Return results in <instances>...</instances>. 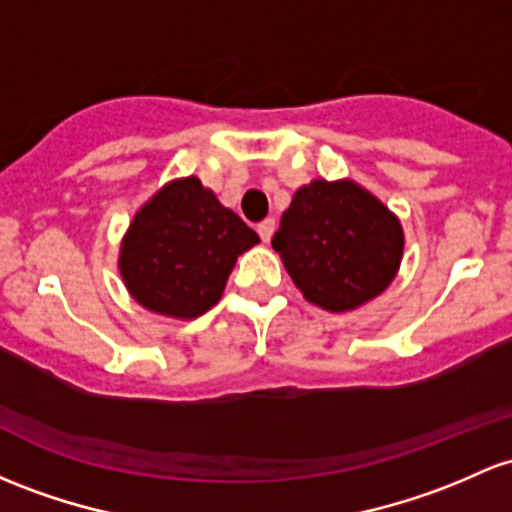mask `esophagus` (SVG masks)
I'll use <instances>...</instances> for the list:
<instances>
[{
    "instance_id": "obj_1",
    "label": "esophagus",
    "mask_w": 512,
    "mask_h": 512,
    "mask_svg": "<svg viewBox=\"0 0 512 512\" xmlns=\"http://www.w3.org/2000/svg\"><path fill=\"white\" fill-rule=\"evenodd\" d=\"M257 233H260V238L265 240V243H269V238L274 235V218H265V221L257 226Z\"/></svg>"
}]
</instances>
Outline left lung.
<instances>
[{
	"label": "left lung",
	"instance_id": "8db88e82",
	"mask_svg": "<svg viewBox=\"0 0 512 512\" xmlns=\"http://www.w3.org/2000/svg\"><path fill=\"white\" fill-rule=\"evenodd\" d=\"M272 247L308 301L342 313L391 284L401 265L403 230L355 182L316 179L294 194Z\"/></svg>",
	"mask_w": 512,
	"mask_h": 512
}]
</instances>
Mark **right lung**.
Here are the masks:
<instances>
[{
    "label": "right lung",
    "mask_w": 512,
    "mask_h": 512,
    "mask_svg": "<svg viewBox=\"0 0 512 512\" xmlns=\"http://www.w3.org/2000/svg\"><path fill=\"white\" fill-rule=\"evenodd\" d=\"M255 243L260 235L199 179H177L133 218L121 245V277L148 311L196 318L218 303L238 255Z\"/></svg>",
    "instance_id": "add662e5"
}]
</instances>
